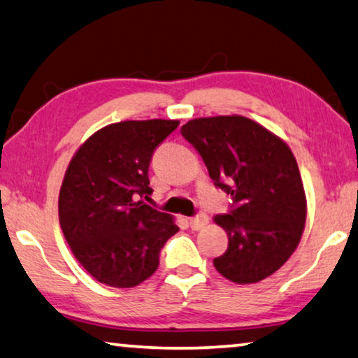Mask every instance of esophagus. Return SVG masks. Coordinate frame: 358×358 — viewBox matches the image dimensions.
Segmentation results:
<instances>
[{"label": "esophagus", "instance_id": "obj_1", "mask_svg": "<svg viewBox=\"0 0 358 358\" xmlns=\"http://www.w3.org/2000/svg\"><path fill=\"white\" fill-rule=\"evenodd\" d=\"M207 223H209V217L204 215V213H199V215H196L193 218H189V227L193 228V230H202Z\"/></svg>", "mask_w": 358, "mask_h": 358}]
</instances>
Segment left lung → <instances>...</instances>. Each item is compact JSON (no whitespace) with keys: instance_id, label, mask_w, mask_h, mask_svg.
Returning <instances> with one entry per match:
<instances>
[{"instance_id":"8db88e82","label":"left lung","mask_w":358,"mask_h":358,"mask_svg":"<svg viewBox=\"0 0 358 358\" xmlns=\"http://www.w3.org/2000/svg\"><path fill=\"white\" fill-rule=\"evenodd\" d=\"M234 209L213 222L228 234V249L213 259L227 280L250 285L286 264L301 241L307 197L291 148L244 115L199 117L181 127Z\"/></svg>"}]
</instances>
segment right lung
Returning <instances> with one entry per match:
<instances>
[{
  "mask_svg": "<svg viewBox=\"0 0 358 358\" xmlns=\"http://www.w3.org/2000/svg\"><path fill=\"white\" fill-rule=\"evenodd\" d=\"M178 120H124L87 138L69 162L59 191V223L76 259L96 281L135 287L159 266L178 231L170 213L138 197L151 194L148 170Z\"/></svg>",
  "mask_w": 358,
  "mask_h": 358,
  "instance_id": "1",
  "label": "right lung"
}]
</instances>
